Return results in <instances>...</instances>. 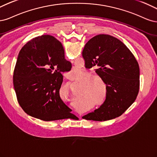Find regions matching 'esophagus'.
Instances as JSON below:
<instances>
[{"label": "esophagus", "mask_w": 157, "mask_h": 157, "mask_svg": "<svg viewBox=\"0 0 157 157\" xmlns=\"http://www.w3.org/2000/svg\"><path fill=\"white\" fill-rule=\"evenodd\" d=\"M66 78H67V79H71V78H70V75H68V74H67V75H66Z\"/></svg>", "instance_id": "1"}]
</instances>
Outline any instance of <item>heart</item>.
I'll list each match as a JSON object with an SVG mask.
<instances>
[{"label":"heart","instance_id":"obj_1","mask_svg":"<svg viewBox=\"0 0 157 157\" xmlns=\"http://www.w3.org/2000/svg\"><path fill=\"white\" fill-rule=\"evenodd\" d=\"M69 73L70 77L73 80H77L80 78L84 72L82 70L75 68L74 67L70 70ZM93 75L90 74H87L83 78V81L85 82V93L89 96V98H91L94 102H97L98 105H102L104 104L106 97L102 90L100 86L103 89L104 85V82L98 78H94Z\"/></svg>","mask_w":157,"mask_h":157}]
</instances>
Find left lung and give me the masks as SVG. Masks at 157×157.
<instances>
[{"label": "left lung", "mask_w": 157, "mask_h": 157, "mask_svg": "<svg viewBox=\"0 0 157 157\" xmlns=\"http://www.w3.org/2000/svg\"><path fill=\"white\" fill-rule=\"evenodd\" d=\"M82 56L85 67H94L95 72L106 85L104 104L82 118L104 121L119 117L139 92L140 69L134 55L119 39L98 34L85 44Z\"/></svg>", "instance_id": "left-lung-1"}]
</instances>
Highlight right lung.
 <instances>
[{"instance_id":"right-lung-1","label":"right lung","mask_w":157,"mask_h":157,"mask_svg":"<svg viewBox=\"0 0 157 157\" xmlns=\"http://www.w3.org/2000/svg\"><path fill=\"white\" fill-rule=\"evenodd\" d=\"M62 44L51 35L33 38L19 52L13 72L17 99L25 113L45 121L74 115L60 97L62 73L70 68ZM72 119V118H70Z\"/></svg>"}]
</instances>
